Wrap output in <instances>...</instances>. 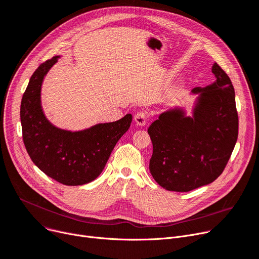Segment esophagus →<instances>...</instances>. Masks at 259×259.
Returning <instances> with one entry per match:
<instances>
[{"label": "esophagus", "instance_id": "esophagus-1", "mask_svg": "<svg viewBox=\"0 0 259 259\" xmlns=\"http://www.w3.org/2000/svg\"><path fill=\"white\" fill-rule=\"evenodd\" d=\"M147 120H148V115L144 111H140L134 115L135 124L139 125V126H145L147 124Z\"/></svg>", "mask_w": 259, "mask_h": 259}]
</instances>
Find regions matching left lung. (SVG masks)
I'll return each instance as SVG.
<instances>
[{
	"label": "left lung",
	"mask_w": 259,
	"mask_h": 259,
	"mask_svg": "<svg viewBox=\"0 0 259 259\" xmlns=\"http://www.w3.org/2000/svg\"><path fill=\"white\" fill-rule=\"evenodd\" d=\"M214 83L197 94L188 116L183 107L161 113L148 128L153 145L151 175L168 191L188 192L214 182L223 173L238 137L235 91L216 63Z\"/></svg>",
	"instance_id": "1"
}]
</instances>
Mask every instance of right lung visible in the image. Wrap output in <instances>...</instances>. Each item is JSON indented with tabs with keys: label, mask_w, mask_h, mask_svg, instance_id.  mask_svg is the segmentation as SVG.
Listing matches in <instances>:
<instances>
[{
	"label": "right lung",
	"mask_w": 259,
	"mask_h": 259,
	"mask_svg": "<svg viewBox=\"0 0 259 259\" xmlns=\"http://www.w3.org/2000/svg\"><path fill=\"white\" fill-rule=\"evenodd\" d=\"M60 56L39 65L31 75L21 103L23 141L34 165L52 180L66 186L94 181L104 170L113 148L132 121V115L90 128L69 131L47 119L40 104L44 77Z\"/></svg>",
	"instance_id": "add662e5"
}]
</instances>
